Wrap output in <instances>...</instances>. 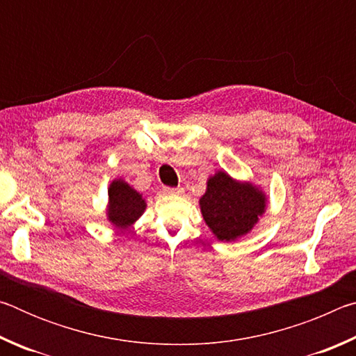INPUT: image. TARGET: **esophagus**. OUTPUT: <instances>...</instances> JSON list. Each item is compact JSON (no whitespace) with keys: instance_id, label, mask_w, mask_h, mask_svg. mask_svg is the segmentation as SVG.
Returning <instances> with one entry per match:
<instances>
[{"instance_id":"obj_1","label":"esophagus","mask_w":356,"mask_h":356,"mask_svg":"<svg viewBox=\"0 0 356 356\" xmlns=\"http://www.w3.org/2000/svg\"><path fill=\"white\" fill-rule=\"evenodd\" d=\"M182 191V188H165V193H168V195H179Z\"/></svg>"}]
</instances>
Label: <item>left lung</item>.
<instances>
[{"mask_svg": "<svg viewBox=\"0 0 356 356\" xmlns=\"http://www.w3.org/2000/svg\"><path fill=\"white\" fill-rule=\"evenodd\" d=\"M200 206L215 237L231 242L248 234L265 212V195L251 184H240L218 171L209 179Z\"/></svg>", "mask_w": 356, "mask_h": 356, "instance_id": "left-lung-1", "label": "left lung"}]
</instances>
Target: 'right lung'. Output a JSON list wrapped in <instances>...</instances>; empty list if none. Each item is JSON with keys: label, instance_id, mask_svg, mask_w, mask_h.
<instances>
[{"label": "right lung", "instance_id": "1", "mask_svg": "<svg viewBox=\"0 0 356 356\" xmlns=\"http://www.w3.org/2000/svg\"><path fill=\"white\" fill-rule=\"evenodd\" d=\"M110 206H108V220L116 227H127L140 218L146 202L136 190L131 188L124 180H114L108 190Z\"/></svg>", "mask_w": 356, "mask_h": 356}]
</instances>
